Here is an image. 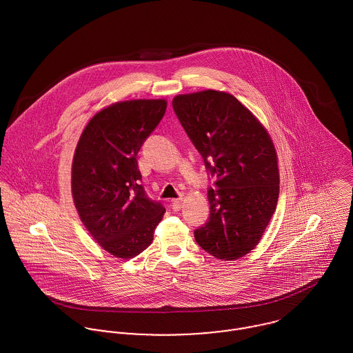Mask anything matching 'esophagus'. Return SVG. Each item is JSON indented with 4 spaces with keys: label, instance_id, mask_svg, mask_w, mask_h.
I'll list each match as a JSON object with an SVG mask.
<instances>
[{
    "label": "esophagus",
    "instance_id": "1",
    "mask_svg": "<svg viewBox=\"0 0 353 353\" xmlns=\"http://www.w3.org/2000/svg\"><path fill=\"white\" fill-rule=\"evenodd\" d=\"M182 199H176V200H172L171 201V209L174 210V212H178L181 208H182Z\"/></svg>",
    "mask_w": 353,
    "mask_h": 353
}]
</instances>
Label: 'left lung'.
<instances>
[{
  "label": "left lung",
  "mask_w": 353,
  "mask_h": 353,
  "mask_svg": "<svg viewBox=\"0 0 353 353\" xmlns=\"http://www.w3.org/2000/svg\"><path fill=\"white\" fill-rule=\"evenodd\" d=\"M172 108L216 181L208 190V221L194 231L205 252L238 259L259 243L279 199L273 143L235 97L213 90L179 95Z\"/></svg>",
  "instance_id": "8db88e82"
}]
</instances>
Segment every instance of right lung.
<instances>
[{"instance_id": "obj_1", "label": "right lung", "mask_w": 353, "mask_h": 353, "mask_svg": "<svg viewBox=\"0 0 353 353\" xmlns=\"http://www.w3.org/2000/svg\"><path fill=\"white\" fill-rule=\"evenodd\" d=\"M167 101H129L99 111L73 157L72 193L92 238L118 258H133L153 241L165 208L141 185L137 153L160 123Z\"/></svg>"}]
</instances>
